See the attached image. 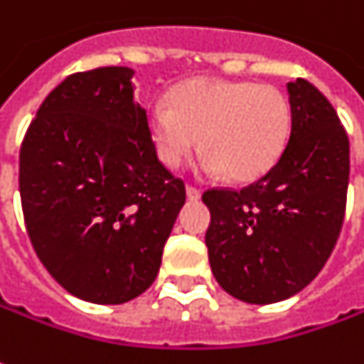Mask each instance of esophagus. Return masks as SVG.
I'll use <instances>...</instances> for the list:
<instances>
[{"label": "esophagus", "mask_w": 364, "mask_h": 364, "mask_svg": "<svg viewBox=\"0 0 364 364\" xmlns=\"http://www.w3.org/2000/svg\"><path fill=\"white\" fill-rule=\"evenodd\" d=\"M186 196H188V200H200V196H202V192H200L198 188L186 186Z\"/></svg>", "instance_id": "1"}]
</instances>
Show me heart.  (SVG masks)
<instances>
[{
    "instance_id": "1",
    "label": "heart",
    "mask_w": 364,
    "mask_h": 364,
    "mask_svg": "<svg viewBox=\"0 0 364 364\" xmlns=\"http://www.w3.org/2000/svg\"><path fill=\"white\" fill-rule=\"evenodd\" d=\"M290 132L287 97L272 85L198 77L174 87L170 104L148 108V134L160 162L178 168L204 154V172L248 182L277 164Z\"/></svg>"
}]
</instances>
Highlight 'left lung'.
Masks as SVG:
<instances>
[{"mask_svg": "<svg viewBox=\"0 0 364 364\" xmlns=\"http://www.w3.org/2000/svg\"><path fill=\"white\" fill-rule=\"evenodd\" d=\"M290 136L277 164L242 190H208L206 230L214 279L248 304L287 301L323 270L341 234L348 138L311 82L287 84Z\"/></svg>", "mask_w": 364, "mask_h": 364, "instance_id": "obj_1", "label": "left lung"}]
</instances>
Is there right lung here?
Masks as SVG:
<instances>
[{
    "mask_svg": "<svg viewBox=\"0 0 364 364\" xmlns=\"http://www.w3.org/2000/svg\"><path fill=\"white\" fill-rule=\"evenodd\" d=\"M134 70L68 75L19 150V196L41 264L77 299L122 304L152 284L186 202L158 160Z\"/></svg>",
    "mask_w": 364,
    "mask_h": 364,
    "instance_id": "right-lung-1",
    "label": "right lung"
}]
</instances>
